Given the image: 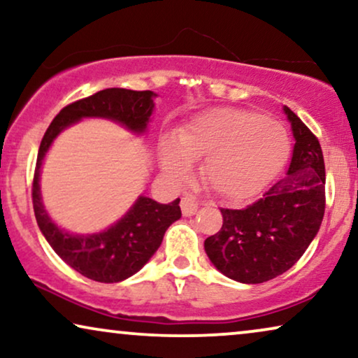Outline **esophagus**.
Segmentation results:
<instances>
[{
  "label": "esophagus",
  "instance_id": "34e87169",
  "mask_svg": "<svg viewBox=\"0 0 358 358\" xmlns=\"http://www.w3.org/2000/svg\"><path fill=\"white\" fill-rule=\"evenodd\" d=\"M199 202L197 199L192 197V195H184L182 200H180V210H182L184 217H192V215L197 212Z\"/></svg>",
  "mask_w": 358,
  "mask_h": 358
}]
</instances>
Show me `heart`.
<instances>
[{
  "instance_id": "1",
  "label": "heart",
  "mask_w": 358,
  "mask_h": 358,
  "mask_svg": "<svg viewBox=\"0 0 358 358\" xmlns=\"http://www.w3.org/2000/svg\"><path fill=\"white\" fill-rule=\"evenodd\" d=\"M288 136L280 124L254 112L210 109L159 146V164L169 178L182 179L192 161L215 192L243 200L271 184L288 158Z\"/></svg>"
}]
</instances>
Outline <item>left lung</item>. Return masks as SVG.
Returning <instances> with one entry per match:
<instances>
[{
    "label": "left lung",
    "instance_id": "1",
    "mask_svg": "<svg viewBox=\"0 0 358 358\" xmlns=\"http://www.w3.org/2000/svg\"><path fill=\"white\" fill-rule=\"evenodd\" d=\"M283 112L295 138L287 174L246 208H222V228L203 243L213 266L241 283H262L287 272L305 254L324 217L321 145L295 112L287 106Z\"/></svg>",
    "mask_w": 358,
    "mask_h": 358
}]
</instances>
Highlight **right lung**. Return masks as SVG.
<instances>
[{
    "label": "right lung",
    "instance_id": "right-lung-1",
    "mask_svg": "<svg viewBox=\"0 0 358 358\" xmlns=\"http://www.w3.org/2000/svg\"><path fill=\"white\" fill-rule=\"evenodd\" d=\"M153 91H131L109 87L73 102L52 120L37 155L32 184L34 213L38 228L53 251L71 268L91 280L117 283L140 271L158 251L171 224L180 218L179 199L171 203L140 195L119 222L99 233L78 234L62 229L50 218L42 202L41 169L53 140L63 130L83 119H106L143 135L155 110Z\"/></svg>",
    "mask_w": 358,
    "mask_h": 358
}]
</instances>
